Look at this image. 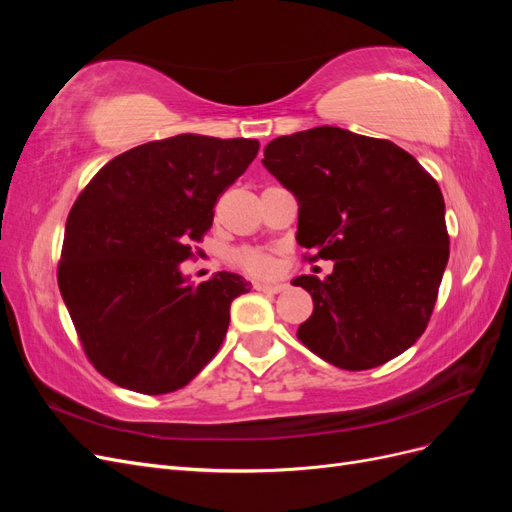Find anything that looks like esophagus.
Wrapping results in <instances>:
<instances>
[{"label": "esophagus", "mask_w": 512, "mask_h": 512, "mask_svg": "<svg viewBox=\"0 0 512 512\" xmlns=\"http://www.w3.org/2000/svg\"><path fill=\"white\" fill-rule=\"evenodd\" d=\"M254 288L260 290V292H267V294H277V292L286 290V284H262V282H258V284H254Z\"/></svg>", "instance_id": "34e87169"}]
</instances>
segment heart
I'll use <instances>...</instances> for the list:
<instances>
[{
    "instance_id": "heart-1",
    "label": "heart",
    "mask_w": 512,
    "mask_h": 512,
    "mask_svg": "<svg viewBox=\"0 0 512 512\" xmlns=\"http://www.w3.org/2000/svg\"><path fill=\"white\" fill-rule=\"evenodd\" d=\"M230 265L245 275L256 277V280L271 277L277 271L275 256L267 250H260V247H239L230 254Z\"/></svg>"
}]
</instances>
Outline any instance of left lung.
Listing matches in <instances>:
<instances>
[{
  "label": "left lung",
  "instance_id": "8db88e82",
  "mask_svg": "<svg viewBox=\"0 0 512 512\" xmlns=\"http://www.w3.org/2000/svg\"><path fill=\"white\" fill-rule=\"evenodd\" d=\"M269 173L299 203V245L335 260L297 331L320 359L348 371L389 363L427 329L448 262L438 181L384 138L322 126L265 147Z\"/></svg>",
  "mask_w": 512,
  "mask_h": 512
}]
</instances>
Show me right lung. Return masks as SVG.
<instances>
[{
	"label": "right lung",
	"instance_id": "add662e5",
	"mask_svg": "<svg viewBox=\"0 0 512 512\" xmlns=\"http://www.w3.org/2000/svg\"><path fill=\"white\" fill-rule=\"evenodd\" d=\"M258 147L254 138L200 134L151 141L102 166L74 200L57 284L104 378L162 395L183 389L218 354L230 303L250 284L224 271L194 286L181 262L194 258L215 203Z\"/></svg>",
	"mask_w": 512,
	"mask_h": 512
}]
</instances>
